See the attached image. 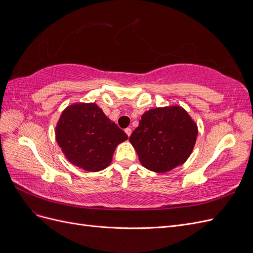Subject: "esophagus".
I'll return each instance as SVG.
<instances>
[{
	"mask_svg": "<svg viewBox=\"0 0 253 253\" xmlns=\"http://www.w3.org/2000/svg\"><path fill=\"white\" fill-rule=\"evenodd\" d=\"M125 132H126V135L129 137V136H131V134H132V129L129 128V127H127V128H126V129H125Z\"/></svg>",
	"mask_w": 253,
	"mask_h": 253,
	"instance_id": "obj_1",
	"label": "esophagus"
}]
</instances>
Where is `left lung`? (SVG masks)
Wrapping results in <instances>:
<instances>
[{"instance_id":"obj_1","label":"left lung","mask_w":253,"mask_h":253,"mask_svg":"<svg viewBox=\"0 0 253 253\" xmlns=\"http://www.w3.org/2000/svg\"><path fill=\"white\" fill-rule=\"evenodd\" d=\"M197 133V125L188 112L179 105H171L144 112L129 141L144 168L166 173L186 163Z\"/></svg>"}]
</instances>
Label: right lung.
<instances>
[{"mask_svg": "<svg viewBox=\"0 0 253 253\" xmlns=\"http://www.w3.org/2000/svg\"><path fill=\"white\" fill-rule=\"evenodd\" d=\"M55 134L68 162L87 172L110 166L115 149L127 139L94 102L68 105L57 122Z\"/></svg>", "mask_w": 253, "mask_h": 253, "instance_id": "obj_1", "label": "right lung"}]
</instances>
